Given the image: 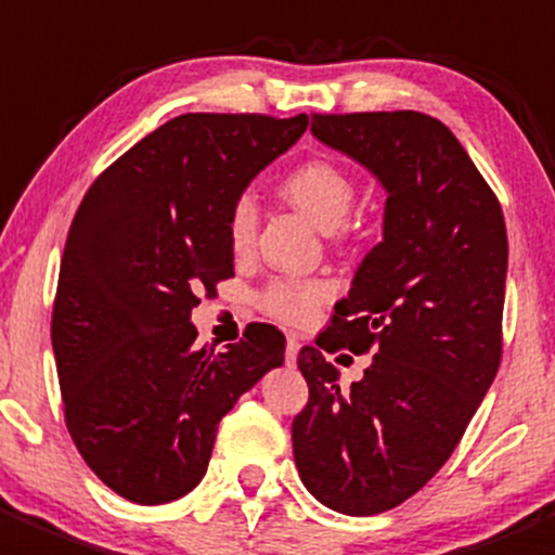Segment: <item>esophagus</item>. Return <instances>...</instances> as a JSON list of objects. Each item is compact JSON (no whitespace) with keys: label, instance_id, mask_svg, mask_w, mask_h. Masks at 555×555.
<instances>
[{"label":"esophagus","instance_id":"1","mask_svg":"<svg viewBox=\"0 0 555 555\" xmlns=\"http://www.w3.org/2000/svg\"><path fill=\"white\" fill-rule=\"evenodd\" d=\"M298 349H300L298 338H295V336H287V349H284V358H287V363H289V365H293V363H295V358H298Z\"/></svg>","mask_w":555,"mask_h":555}]
</instances>
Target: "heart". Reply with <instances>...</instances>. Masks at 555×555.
Listing matches in <instances>:
<instances>
[{
	"instance_id": "b5f03b06",
	"label": "heart",
	"mask_w": 555,
	"mask_h": 555,
	"mask_svg": "<svg viewBox=\"0 0 555 555\" xmlns=\"http://www.w3.org/2000/svg\"><path fill=\"white\" fill-rule=\"evenodd\" d=\"M282 192L322 230L341 228L352 211L354 197H358L352 176L341 165L327 163V159H311V163L295 168L284 179ZM257 224H260V214H257L255 197H235L228 217V238L235 255H246L251 249L257 238ZM331 295L333 287L320 279H273L255 295V304L262 314L279 322L309 325L317 317V309Z\"/></svg>"
}]
</instances>
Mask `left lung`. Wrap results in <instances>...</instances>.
Instances as JSON below:
<instances>
[{
	"label": "left lung",
	"instance_id": "obj_1",
	"mask_svg": "<svg viewBox=\"0 0 555 555\" xmlns=\"http://www.w3.org/2000/svg\"><path fill=\"white\" fill-rule=\"evenodd\" d=\"M311 132L387 190L385 233L336 306L326 351H374L337 385L321 350L298 369L309 401L293 455L311 496L376 515L421 491L453 455L502 363L507 228L499 197L439 118L417 111L314 113Z\"/></svg>",
	"mask_w": 555,
	"mask_h": 555
}]
</instances>
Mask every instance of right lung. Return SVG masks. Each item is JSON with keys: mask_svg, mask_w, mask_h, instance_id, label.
<instances>
[{"mask_svg": "<svg viewBox=\"0 0 555 555\" xmlns=\"http://www.w3.org/2000/svg\"><path fill=\"white\" fill-rule=\"evenodd\" d=\"M309 116L184 113L96 176L69 224L51 341L64 423L118 496L165 504L206 475L217 426L284 336L251 322L224 352L195 349L201 295L233 276L235 197L306 132Z\"/></svg>", "mask_w": 555, "mask_h": 555, "instance_id": "obj_1", "label": "right lung"}]
</instances>
